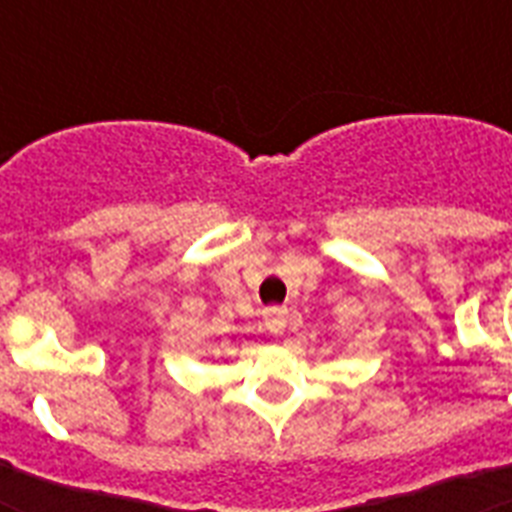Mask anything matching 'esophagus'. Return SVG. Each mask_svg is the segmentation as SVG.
<instances>
[{
    "mask_svg": "<svg viewBox=\"0 0 512 512\" xmlns=\"http://www.w3.org/2000/svg\"><path fill=\"white\" fill-rule=\"evenodd\" d=\"M263 321H265V329H268L271 335H281V332L287 329V308H281V305L265 308Z\"/></svg>",
    "mask_w": 512,
    "mask_h": 512,
    "instance_id": "34e87169",
    "label": "esophagus"
}]
</instances>
